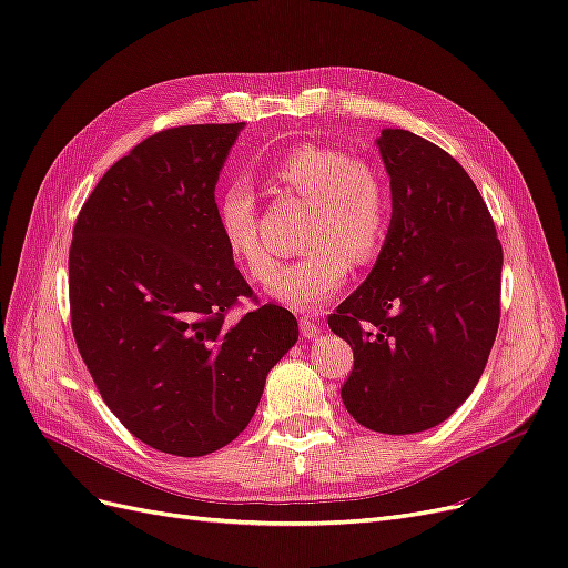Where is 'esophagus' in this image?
<instances>
[{
	"mask_svg": "<svg viewBox=\"0 0 568 568\" xmlns=\"http://www.w3.org/2000/svg\"><path fill=\"white\" fill-rule=\"evenodd\" d=\"M298 326H301V334L305 338H317L320 332H322V324L317 320H311V317H301Z\"/></svg>",
	"mask_w": 568,
	"mask_h": 568,
	"instance_id": "esophagus-1",
	"label": "esophagus"
}]
</instances>
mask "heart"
I'll list each match as a JSON object with an SVG mask.
<instances>
[{
	"mask_svg": "<svg viewBox=\"0 0 568 568\" xmlns=\"http://www.w3.org/2000/svg\"><path fill=\"white\" fill-rule=\"evenodd\" d=\"M272 184L307 203L303 244L313 246L270 280L265 294L291 311L315 313L334 298L357 263L379 255L390 222V186L367 156L329 144H301L272 165ZM217 230L248 277L265 282L274 257L263 239L253 189L236 182L217 199Z\"/></svg>",
	"mask_w": 568,
	"mask_h": 568,
	"instance_id": "obj_1",
	"label": "heart"
}]
</instances>
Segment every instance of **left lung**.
I'll return each instance as SVG.
<instances>
[{"label":"left lung","instance_id":"8db88e82","mask_svg":"<svg viewBox=\"0 0 568 568\" xmlns=\"http://www.w3.org/2000/svg\"><path fill=\"white\" fill-rule=\"evenodd\" d=\"M393 215L365 284L329 315L353 348L343 405L372 432L448 419L486 369L500 324L503 246L484 196L448 151L384 130Z\"/></svg>","mask_w":568,"mask_h":568}]
</instances>
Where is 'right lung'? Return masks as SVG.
I'll list each match as a JSON object with an SVG mask.
<instances>
[{
    "label": "right lung",
    "mask_w": 568,
    "mask_h": 568,
    "mask_svg": "<svg viewBox=\"0 0 568 568\" xmlns=\"http://www.w3.org/2000/svg\"><path fill=\"white\" fill-rule=\"evenodd\" d=\"M244 123L146 136L99 180L68 255L78 351L109 409L161 453L201 457L248 426L267 372L298 341L257 305L215 220V184ZM242 297L248 314L229 313Z\"/></svg>",
    "instance_id": "obj_1"
}]
</instances>
